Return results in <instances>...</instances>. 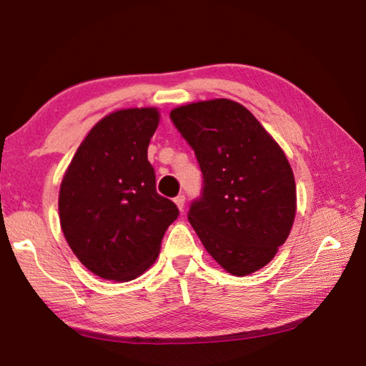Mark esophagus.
I'll list each match as a JSON object with an SVG mask.
<instances>
[{"mask_svg":"<svg viewBox=\"0 0 366 366\" xmlns=\"http://www.w3.org/2000/svg\"><path fill=\"white\" fill-rule=\"evenodd\" d=\"M174 203L177 205V208L181 209V212H184V207H185V197L184 195H177L174 198Z\"/></svg>","mask_w":366,"mask_h":366,"instance_id":"34e87169","label":"esophagus"}]
</instances>
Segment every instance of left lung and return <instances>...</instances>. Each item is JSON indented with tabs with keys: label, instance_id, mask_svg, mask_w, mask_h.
<instances>
[{
	"label": "left lung",
	"instance_id": "left-lung-1",
	"mask_svg": "<svg viewBox=\"0 0 366 366\" xmlns=\"http://www.w3.org/2000/svg\"><path fill=\"white\" fill-rule=\"evenodd\" d=\"M169 117L203 176L187 214L202 244L234 276L263 268L295 218L286 154L249 109L226 98L185 104Z\"/></svg>",
	"mask_w": 366,
	"mask_h": 366
}]
</instances>
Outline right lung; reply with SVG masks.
<instances>
[{"label": "right lung", "instance_id": "1", "mask_svg": "<svg viewBox=\"0 0 366 366\" xmlns=\"http://www.w3.org/2000/svg\"><path fill=\"white\" fill-rule=\"evenodd\" d=\"M159 122L154 108L121 109L95 124L61 182L59 221L86 269L109 281H131L150 268L174 202L157 192L147 152Z\"/></svg>", "mask_w": 366, "mask_h": 366}]
</instances>
